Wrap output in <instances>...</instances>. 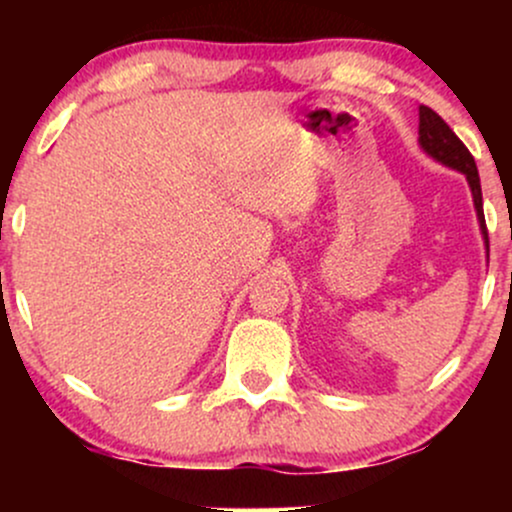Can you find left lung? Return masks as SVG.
<instances>
[{"label":"left lung","instance_id":"obj_1","mask_svg":"<svg viewBox=\"0 0 512 512\" xmlns=\"http://www.w3.org/2000/svg\"><path fill=\"white\" fill-rule=\"evenodd\" d=\"M419 142L433 158H438L445 166L462 170L467 175L469 187H472L474 207H477L481 231H484L486 243H489V231H486V219H484V207H481V182H479V170L474 163V156L469 154L467 146L462 144V139L448 127V122L440 117L436 110H431L428 105L419 108Z\"/></svg>","mask_w":512,"mask_h":512}]
</instances>
